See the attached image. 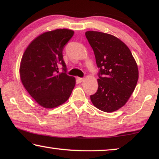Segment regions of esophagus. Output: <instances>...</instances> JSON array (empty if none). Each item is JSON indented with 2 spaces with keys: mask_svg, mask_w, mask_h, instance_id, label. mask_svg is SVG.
Listing matches in <instances>:
<instances>
[{
  "mask_svg": "<svg viewBox=\"0 0 159 159\" xmlns=\"http://www.w3.org/2000/svg\"><path fill=\"white\" fill-rule=\"evenodd\" d=\"M77 80L80 82H82V81H84V78H82V77H77Z\"/></svg>",
  "mask_w": 159,
  "mask_h": 159,
  "instance_id": "obj_1",
  "label": "esophagus"
}]
</instances>
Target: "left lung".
<instances>
[{
    "mask_svg": "<svg viewBox=\"0 0 159 159\" xmlns=\"http://www.w3.org/2000/svg\"><path fill=\"white\" fill-rule=\"evenodd\" d=\"M93 49L98 74V89L90 96L99 110L113 112L127 102L137 84L138 66L129 48L115 36L102 32L87 31Z\"/></svg>",
    "mask_w": 159,
    "mask_h": 159,
    "instance_id": "8db88e82",
    "label": "left lung"
}]
</instances>
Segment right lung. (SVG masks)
Listing matches in <instances>:
<instances>
[{
  "label": "right lung",
  "instance_id": "add662e5",
  "mask_svg": "<svg viewBox=\"0 0 159 159\" xmlns=\"http://www.w3.org/2000/svg\"><path fill=\"white\" fill-rule=\"evenodd\" d=\"M74 35L68 29L45 32L34 39L24 52L20 65L22 84L41 107L52 109L64 104L76 80L66 74L62 50ZM63 67L60 73L59 67Z\"/></svg>",
  "mask_w": 159,
  "mask_h": 159
}]
</instances>
